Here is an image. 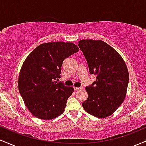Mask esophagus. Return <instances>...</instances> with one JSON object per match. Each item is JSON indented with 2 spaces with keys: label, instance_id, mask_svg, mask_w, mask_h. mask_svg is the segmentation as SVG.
<instances>
[{
  "label": "esophagus",
  "instance_id": "obj_1",
  "mask_svg": "<svg viewBox=\"0 0 146 146\" xmlns=\"http://www.w3.org/2000/svg\"><path fill=\"white\" fill-rule=\"evenodd\" d=\"M82 89V88H78V87H74V90L75 91H77V90H79Z\"/></svg>",
  "mask_w": 146,
  "mask_h": 146
}]
</instances>
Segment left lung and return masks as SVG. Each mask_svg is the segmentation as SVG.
<instances>
[{
    "instance_id": "left-lung-1",
    "label": "left lung",
    "mask_w": 146,
    "mask_h": 146,
    "mask_svg": "<svg viewBox=\"0 0 146 146\" xmlns=\"http://www.w3.org/2000/svg\"><path fill=\"white\" fill-rule=\"evenodd\" d=\"M78 47L96 81L86 90L88 99L82 104L87 112L97 118L111 115L125 99L129 73L120 54L101 40H81Z\"/></svg>"
}]
</instances>
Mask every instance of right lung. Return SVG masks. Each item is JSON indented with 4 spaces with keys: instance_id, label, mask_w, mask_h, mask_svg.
I'll return each mask as SVG.
<instances>
[{
    "instance_id": "1",
    "label": "right lung",
    "mask_w": 146,
    "mask_h": 146,
    "mask_svg": "<svg viewBox=\"0 0 146 146\" xmlns=\"http://www.w3.org/2000/svg\"><path fill=\"white\" fill-rule=\"evenodd\" d=\"M79 49L73 42L42 43L27 56L21 69L19 90L26 107L36 117L50 120L63 112L72 87L54 81L65 58Z\"/></svg>"
}]
</instances>
